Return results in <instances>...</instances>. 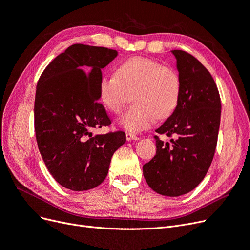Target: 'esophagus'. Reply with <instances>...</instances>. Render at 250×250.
Listing matches in <instances>:
<instances>
[{
    "label": "esophagus",
    "instance_id": "1",
    "mask_svg": "<svg viewBox=\"0 0 250 250\" xmlns=\"http://www.w3.org/2000/svg\"><path fill=\"white\" fill-rule=\"evenodd\" d=\"M125 137H126V140H127V141H132V140H139V137H137L136 135H134V134H131V133H126V134H125Z\"/></svg>",
    "mask_w": 250,
    "mask_h": 250
}]
</instances>
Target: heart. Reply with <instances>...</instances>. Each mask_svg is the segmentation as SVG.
Masks as SVG:
<instances>
[{"label": "heart", "mask_w": 250, "mask_h": 250, "mask_svg": "<svg viewBox=\"0 0 250 250\" xmlns=\"http://www.w3.org/2000/svg\"><path fill=\"white\" fill-rule=\"evenodd\" d=\"M134 104L120 117L125 130L138 133L155 120L170 116L181 96V81L174 70L158 61L134 57L118 64L116 74H105L99 82L100 100L109 111L120 113L128 91Z\"/></svg>", "instance_id": "obj_1"}]
</instances>
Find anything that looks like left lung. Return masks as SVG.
<instances>
[{"label":"left lung","instance_id":"obj_1","mask_svg":"<svg viewBox=\"0 0 250 250\" xmlns=\"http://www.w3.org/2000/svg\"><path fill=\"white\" fill-rule=\"evenodd\" d=\"M181 81L179 103L158 134L174 136L164 143L154 136L156 153L143 166L147 184L163 196L179 197L196 188L213 160L221 103L209 71L191 54L171 51Z\"/></svg>","mask_w":250,"mask_h":250}]
</instances>
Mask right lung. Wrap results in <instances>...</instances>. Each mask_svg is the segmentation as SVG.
<instances>
[{
    "label": "right lung",
    "mask_w": 250,
    "mask_h": 250,
    "mask_svg": "<svg viewBox=\"0 0 250 250\" xmlns=\"http://www.w3.org/2000/svg\"><path fill=\"white\" fill-rule=\"evenodd\" d=\"M117 57L106 47L74 44L43 71L35 97V132L42 159L62 187L94 188L108 174L113 153L125 142L122 131L96 135L111 124L99 103L102 69Z\"/></svg>",
    "instance_id": "1"
}]
</instances>
